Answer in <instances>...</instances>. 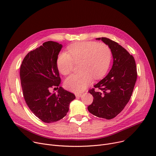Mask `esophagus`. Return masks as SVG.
Here are the masks:
<instances>
[{"instance_id": "34e87169", "label": "esophagus", "mask_w": 156, "mask_h": 156, "mask_svg": "<svg viewBox=\"0 0 156 156\" xmlns=\"http://www.w3.org/2000/svg\"><path fill=\"white\" fill-rule=\"evenodd\" d=\"M75 95H76V97H81V96H82V94H76Z\"/></svg>"}]
</instances>
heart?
<instances>
[{"label": "heart", "instance_id": "b5f03b06", "mask_svg": "<svg viewBox=\"0 0 156 156\" xmlns=\"http://www.w3.org/2000/svg\"><path fill=\"white\" fill-rule=\"evenodd\" d=\"M112 59L110 47L104 43L81 42L70 45L66 52H61L57 58V66L64 75L73 70L78 63V73L69 76L64 85L69 90L80 92L90 83L92 78L99 80L108 72Z\"/></svg>", "mask_w": 156, "mask_h": 156}]
</instances>
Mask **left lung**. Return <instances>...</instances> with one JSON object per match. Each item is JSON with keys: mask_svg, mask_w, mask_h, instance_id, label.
<instances>
[{"mask_svg": "<svg viewBox=\"0 0 156 156\" xmlns=\"http://www.w3.org/2000/svg\"><path fill=\"white\" fill-rule=\"evenodd\" d=\"M111 48L112 67L104 79L89 90L94 97L88 110L97 117L111 119L119 114L132 97L137 78L134 57L118 43L109 38H98Z\"/></svg>", "mask_w": 156, "mask_h": 156, "instance_id": "8db88e82", "label": "left lung"}]
</instances>
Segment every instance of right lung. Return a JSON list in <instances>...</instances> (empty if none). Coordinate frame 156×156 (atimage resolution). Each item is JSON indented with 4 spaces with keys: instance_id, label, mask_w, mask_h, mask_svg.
Wrapping results in <instances>:
<instances>
[{
    "instance_id": "obj_1",
    "label": "right lung",
    "mask_w": 156,
    "mask_h": 156,
    "mask_svg": "<svg viewBox=\"0 0 156 156\" xmlns=\"http://www.w3.org/2000/svg\"><path fill=\"white\" fill-rule=\"evenodd\" d=\"M57 42L48 41L24 57L20 68V79L24 101L40 120L47 123L63 118L75 99L73 93L60 87L61 78L57 58L62 48ZM58 88L57 94L50 90Z\"/></svg>"
}]
</instances>
